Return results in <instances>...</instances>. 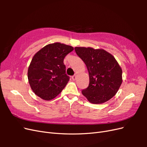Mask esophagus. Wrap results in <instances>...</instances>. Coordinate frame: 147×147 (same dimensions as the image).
<instances>
[{
    "mask_svg": "<svg viewBox=\"0 0 147 147\" xmlns=\"http://www.w3.org/2000/svg\"><path fill=\"white\" fill-rule=\"evenodd\" d=\"M76 78H77V75H73V76L72 77V78L73 80H76Z\"/></svg>",
    "mask_w": 147,
    "mask_h": 147,
    "instance_id": "obj_1",
    "label": "esophagus"
}]
</instances>
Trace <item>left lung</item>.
I'll return each instance as SVG.
<instances>
[{
    "label": "left lung",
    "mask_w": 147,
    "mask_h": 147,
    "mask_svg": "<svg viewBox=\"0 0 147 147\" xmlns=\"http://www.w3.org/2000/svg\"><path fill=\"white\" fill-rule=\"evenodd\" d=\"M86 64L90 83L82 92L92 104H100L117 94L123 82L122 69L114 56L103 49L75 47Z\"/></svg>",
    "instance_id": "left-lung-1"
}]
</instances>
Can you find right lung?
<instances>
[{
  "label": "right lung",
  "instance_id": "right-lung-1",
  "mask_svg": "<svg viewBox=\"0 0 147 147\" xmlns=\"http://www.w3.org/2000/svg\"><path fill=\"white\" fill-rule=\"evenodd\" d=\"M74 50L59 42L43 47L33 56L28 70L30 86L41 99L50 100L58 96L69 81L64 59Z\"/></svg>",
  "mask_w": 147,
  "mask_h": 147
}]
</instances>
